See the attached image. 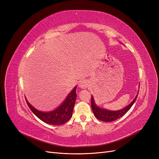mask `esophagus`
Masks as SVG:
<instances>
[{
    "label": "esophagus",
    "instance_id": "34e87169",
    "mask_svg": "<svg viewBox=\"0 0 159 159\" xmlns=\"http://www.w3.org/2000/svg\"><path fill=\"white\" fill-rule=\"evenodd\" d=\"M89 86V83L86 80H82L79 83V88L81 89H85Z\"/></svg>",
    "mask_w": 159,
    "mask_h": 159
}]
</instances>
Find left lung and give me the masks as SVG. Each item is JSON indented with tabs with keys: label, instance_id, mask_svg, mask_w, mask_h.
<instances>
[{
	"label": "left lung",
	"instance_id": "obj_1",
	"mask_svg": "<svg viewBox=\"0 0 159 159\" xmlns=\"http://www.w3.org/2000/svg\"><path fill=\"white\" fill-rule=\"evenodd\" d=\"M138 94H139V92L135 98H134L133 102L129 105H127V107L121 110H117V111H109V110L104 109L99 107L95 105L93 97L91 95V109H92L95 117L97 119H98L99 120H100V121H105V122L113 121H115V120L119 119L120 117H123V115L125 114L130 109H131L132 105L134 104V102L136 101Z\"/></svg>",
	"mask_w": 159,
	"mask_h": 159
}]
</instances>
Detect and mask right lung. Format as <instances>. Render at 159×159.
<instances>
[{"label":"right lung","mask_w":159,"mask_h":159,"mask_svg":"<svg viewBox=\"0 0 159 159\" xmlns=\"http://www.w3.org/2000/svg\"><path fill=\"white\" fill-rule=\"evenodd\" d=\"M76 88L77 86L72 89L60 106L52 111H40L28 103L26 99V102L33 113L42 121L52 125H61L69 121L72 116V112L77 97Z\"/></svg>","instance_id":"right-lung-1"}]
</instances>
